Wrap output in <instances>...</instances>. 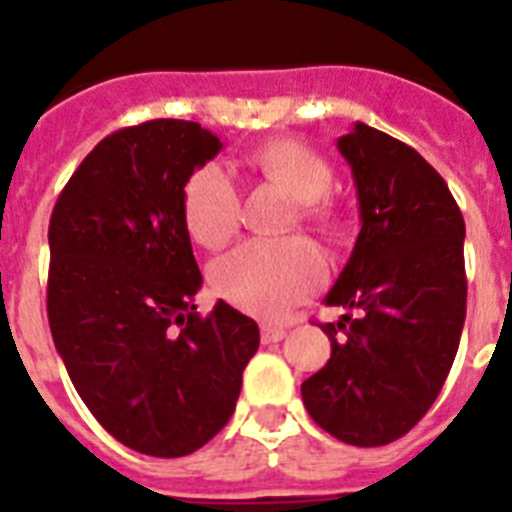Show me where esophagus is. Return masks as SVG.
Returning <instances> with one entry per match:
<instances>
[{"instance_id":"34e87169","label":"esophagus","mask_w":512,"mask_h":512,"mask_svg":"<svg viewBox=\"0 0 512 512\" xmlns=\"http://www.w3.org/2000/svg\"><path fill=\"white\" fill-rule=\"evenodd\" d=\"M284 336H287V330H284L282 325H271V323L261 325V341L264 343H277L282 341Z\"/></svg>"}]
</instances>
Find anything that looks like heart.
<instances>
[{
	"label": "heart",
	"instance_id": "1",
	"mask_svg": "<svg viewBox=\"0 0 512 512\" xmlns=\"http://www.w3.org/2000/svg\"><path fill=\"white\" fill-rule=\"evenodd\" d=\"M251 166L297 200V215L312 228L333 230L338 207L328 197L333 169L318 151L297 140H274L251 153ZM182 212L189 235L207 248L228 241L241 220V189L220 164L194 169L184 184ZM325 279V261L305 238H251L215 259L210 282L223 300L259 315L279 318L307 300Z\"/></svg>",
	"mask_w": 512,
	"mask_h": 512
}]
</instances>
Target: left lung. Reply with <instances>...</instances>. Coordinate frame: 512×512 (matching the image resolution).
Instances as JSON below:
<instances>
[{
	"mask_svg": "<svg viewBox=\"0 0 512 512\" xmlns=\"http://www.w3.org/2000/svg\"><path fill=\"white\" fill-rule=\"evenodd\" d=\"M359 194L361 230L325 297L330 359L302 382L315 423L351 446H384L428 413L467 318L464 217L415 148L364 122L338 138Z\"/></svg>",
	"mask_w": 512,
	"mask_h": 512,
	"instance_id": "obj_1",
	"label": "left lung"
}]
</instances>
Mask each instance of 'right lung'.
Returning <instances> with one entry per match:
<instances>
[{"mask_svg": "<svg viewBox=\"0 0 512 512\" xmlns=\"http://www.w3.org/2000/svg\"><path fill=\"white\" fill-rule=\"evenodd\" d=\"M223 143L189 120L115 130L71 174L48 225V323L76 392L128 449L174 459L223 431L259 325L202 287L182 194Z\"/></svg>", "mask_w": 512, "mask_h": 512, "instance_id": "add662e5", "label": "right lung"}]
</instances>
